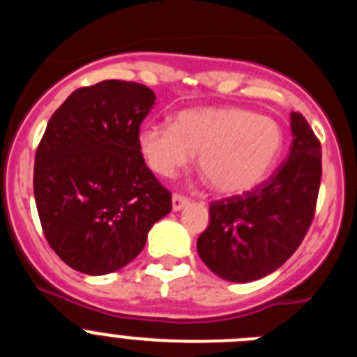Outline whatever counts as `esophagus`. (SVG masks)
Here are the masks:
<instances>
[{
    "label": "esophagus",
    "mask_w": 357,
    "mask_h": 357,
    "mask_svg": "<svg viewBox=\"0 0 357 357\" xmlns=\"http://www.w3.org/2000/svg\"><path fill=\"white\" fill-rule=\"evenodd\" d=\"M188 206V198L182 197V195H173L172 198V207L173 211H181L182 207Z\"/></svg>",
    "instance_id": "obj_1"
}]
</instances>
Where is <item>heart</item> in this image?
Here are the masks:
<instances>
[{
  "label": "heart",
  "mask_w": 357,
  "mask_h": 357,
  "mask_svg": "<svg viewBox=\"0 0 357 357\" xmlns=\"http://www.w3.org/2000/svg\"><path fill=\"white\" fill-rule=\"evenodd\" d=\"M139 148L153 173L173 176L198 153V172L222 195L247 193L270 175L282 150V128L243 107L182 110L173 125L148 123Z\"/></svg>",
  "instance_id": "obj_1"
}]
</instances>
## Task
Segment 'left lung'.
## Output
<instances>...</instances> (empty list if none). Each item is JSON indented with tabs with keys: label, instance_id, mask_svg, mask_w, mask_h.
Here are the masks:
<instances>
[{
	"label": "left lung",
	"instance_id": "1",
	"mask_svg": "<svg viewBox=\"0 0 357 357\" xmlns=\"http://www.w3.org/2000/svg\"><path fill=\"white\" fill-rule=\"evenodd\" d=\"M289 155L252 191L211 204L197 241L200 259L230 282L270 275L301 247L317 209L321 146L301 112H291Z\"/></svg>",
	"mask_w": 357,
	"mask_h": 357
}]
</instances>
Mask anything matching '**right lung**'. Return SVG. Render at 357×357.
<instances>
[{
    "label": "right lung",
    "instance_id": "add662e5",
    "mask_svg": "<svg viewBox=\"0 0 357 357\" xmlns=\"http://www.w3.org/2000/svg\"><path fill=\"white\" fill-rule=\"evenodd\" d=\"M155 93L135 82L82 87L53 112L36 153L33 195L44 236L77 272L105 275L141 254L172 193L150 172L139 127Z\"/></svg>",
    "mask_w": 357,
    "mask_h": 357
}]
</instances>
